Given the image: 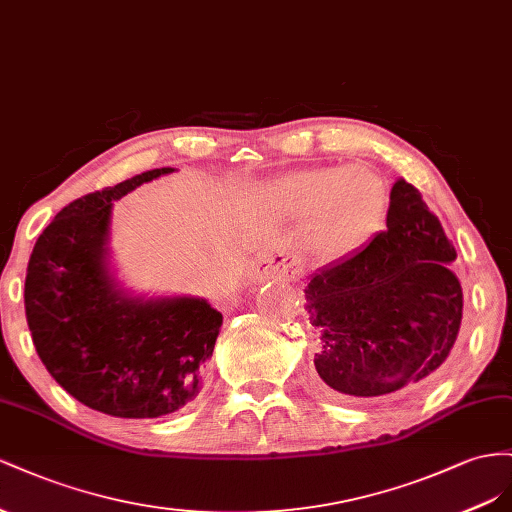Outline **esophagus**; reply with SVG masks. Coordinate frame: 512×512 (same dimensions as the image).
Wrapping results in <instances>:
<instances>
[{
	"instance_id": "obj_1",
	"label": "esophagus",
	"mask_w": 512,
	"mask_h": 512,
	"mask_svg": "<svg viewBox=\"0 0 512 512\" xmlns=\"http://www.w3.org/2000/svg\"><path fill=\"white\" fill-rule=\"evenodd\" d=\"M270 270H274V272H285V274H294V270H291V266L285 264V259H283V261H276V264L270 266Z\"/></svg>"
}]
</instances>
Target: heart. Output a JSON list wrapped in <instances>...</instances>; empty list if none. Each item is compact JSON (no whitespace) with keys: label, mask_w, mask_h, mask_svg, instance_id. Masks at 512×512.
<instances>
[{"label":"heart","mask_w":512,"mask_h":512,"mask_svg":"<svg viewBox=\"0 0 512 512\" xmlns=\"http://www.w3.org/2000/svg\"><path fill=\"white\" fill-rule=\"evenodd\" d=\"M283 214L306 218L304 242L319 257L349 251L369 236L384 208L382 182L362 167H315L276 186Z\"/></svg>","instance_id":"obj_1"}]
</instances>
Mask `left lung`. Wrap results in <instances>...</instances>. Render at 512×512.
<instances>
[{
  "label": "left lung",
  "mask_w": 512,
  "mask_h": 512,
  "mask_svg": "<svg viewBox=\"0 0 512 512\" xmlns=\"http://www.w3.org/2000/svg\"><path fill=\"white\" fill-rule=\"evenodd\" d=\"M386 227L304 289L321 339L315 369L345 397L429 382L461 326L463 291L450 270L457 251L410 182H394Z\"/></svg>",
  "instance_id": "left-lung-1"
}]
</instances>
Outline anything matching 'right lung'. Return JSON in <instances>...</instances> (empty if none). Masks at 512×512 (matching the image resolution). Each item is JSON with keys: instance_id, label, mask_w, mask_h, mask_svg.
Returning <instances> with one entry per match:
<instances>
[{"instance_id": "1", "label": "right lung", "mask_w": 512, "mask_h": 512, "mask_svg": "<svg viewBox=\"0 0 512 512\" xmlns=\"http://www.w3.org/2000/svg\"><path fill=\"white\" fill-rule=\"evenodd\" d=\"M171 171L68 203L27 264L25 317L42 364L77 401L109 416L158 418L191 403L223 324L203 298H133L109 272L113 201Z\"/></svg>"}]
</instances>
